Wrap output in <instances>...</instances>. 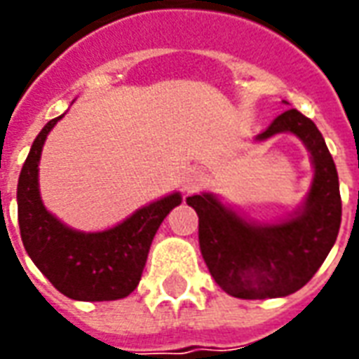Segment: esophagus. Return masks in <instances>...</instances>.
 Masks as SVG:
<instances>
[{
	"label": "esophagus",
	"mask_w": 359,
	"mask_h": 359,
	"mask_svg": "<svg viewBox=\"0 0 359 359\" xmlns=\"http://www.w3.org/2000/svg\"><path fill=\"white\" fill-rule=\"evenodd\" d=\"M203 182V171L202 169H188L184 179H182V187L184 190H196Z\"/></svg>",
	"instance_id": "34e87169"
}]
</instances>
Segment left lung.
Listing matches in <instances>:
<instances>
[{
  "label": "left lung",
  "mask_w": 359,
  "mask_h": 359,
  "mask_svg": "<svg viewBox=\"0 0 359 359\" xmlns=\"http://www.w3.org/2000/svg\"><path fill=\"white\" fill-rule=\"evenodd\" d=\"M292 133L308 146L316 177L302 211L269 226L246 223L211 194L190 196L200 217V250L211 277L226 294L242 300L278 298L309 283L339 236L342 200L339 175L323 136L298 109H286L257 136Z\"/></svg>",
  "instance_id": "obj_1"
}]
</instances>
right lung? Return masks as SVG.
I'll list each match as a JSON object with an SVG mask.
<instances>
[{
	"mask_svg": "<svg viewBox=\"0 0 359 359\" xmlns=\"http://www.w3.org/2000/svg\"><path fill=\"white\" fill-rule=\"evenodd\" d=\"M61 117L43 126L22 165L17 187L20 238L36 267L61 294L82 302L118 300L138 286L157 229L182 198L171 194L149 203L103 233L65 226L43 208L38 192L42 146Z\"/></svg>",
	"mask_w": 359,
	"mask_h": 359,
	"instance_id": "obj_1",
	"label": "right lung"
}]
</instances>
